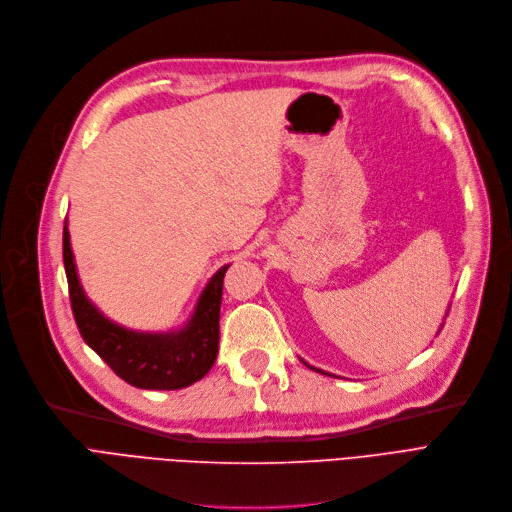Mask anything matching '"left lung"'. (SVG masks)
<instances>
[{"instance_id":"obj_1","label":"left lung","mask_w":512,"mask_h":512,"mask_svg":"<svg viewBox=\"0 0 512 512\" xmlns=\"http://www.w3.org/2000/svg\"><path fill=\"white\" fill-rule=\"evenodd\" d=\"M448 311H450V307H448ZM448 311H446V316H448ZM443 328V322H441V326H439V330ZM439 330H437V335H439ZM307 368H311V370H316V372H322V374H328V376H335V374H330V372H324V370H320V368H316V366H311V364H307L305 360H301Z\"/></svg>"}]
</instances>
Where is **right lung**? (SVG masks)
Segmentation results:
<instances>
[{"label":"right lung","instance_id":"add662e5","mask_svg":"<svg viewBox=\"0 0 512 512\" xmlns=\"http://www.w3.org/2000/svg\"><path fill=\"white\" fill-rule=\"evenodd\" d=\"M62 257L81 337L125 383L138 389L171 391L201 381L211 370L219 349L221 288L230 263L211 276L182 326L136 330L104 316L85 295L71 247L69 219H64Z\"/></svg>","mask_w":512,"mask_h":512}]
</instances>
